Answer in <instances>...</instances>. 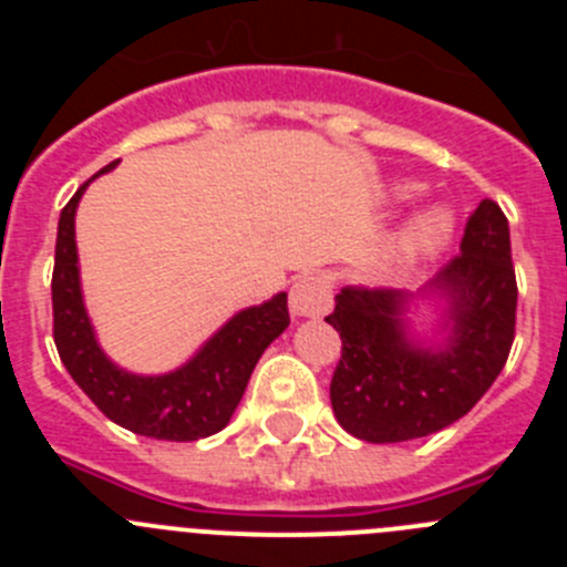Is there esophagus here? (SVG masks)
I'll return each mask as SVG.
<instances>
[{"mask_svg":"<svg viewBox=\"0 0 567 567\" xmlns=\"http://www.w3.org/2000/svg\"><path fill=\"white\" fill-rule=\"evenodd\" d=\"M332 307V287L323 275H303L289 289V312L292 318H320Z\"/></svg>","mask_w":567,"mask_h":567,"instance_id":"esophagus-1","label":"esophagus"}]
</instances>
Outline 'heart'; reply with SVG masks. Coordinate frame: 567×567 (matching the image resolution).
Here are the masks:
<instances>
[{
    "label": "heart",
    "instance_id": "obj_1",
    "mask_svg": "<svg viewBox=\"0 0 567 567\" xmlns=\"http://www.w3.org/2000/svg\"><path fill=\"white\" fill-rule=\"evenodd\" d=\"M409 193V189H405ZM452 233V224H449V215L443 209H425V213L414 215L412 221L400 229V235L394 238V258L398 260H417L423 255L434 252V249L443 244Z\"/></svg>",
    "mask_w": 567,
    "mask_h": 567
}]
</instances>
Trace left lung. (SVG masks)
I'll list each match as a JSON object with an SVG mask.
<instances>
[{"label": "left lung", "mask_w": 567, "mask_h": 567, "mask_svg": "<svg viewBox=\"0 0 567 567\" xmlns=\"http://www.w3.org/2000/svg\"><path fill=\"white\" fill-rule=\"evenodd\" d=\"M445 298L440 346L405 327L409 295L346 287L327 323L338 329L329 398L338 423L365 443H403L468 414L503 372L517 323L508 218L491 198L465 224L460 255L432 280Z\"/></svg>", "instance_id": "8db88e82"}]
</instances>
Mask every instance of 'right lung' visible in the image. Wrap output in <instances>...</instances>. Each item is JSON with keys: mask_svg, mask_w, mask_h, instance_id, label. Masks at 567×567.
<instances>
[{"mask_svg": "<svg viewBox=\"0 0 567 567\" xmlns=\"http://www.w3.org/2000/svg\"><path fill=\"white\" fill-rule=\"evenodd\" d=\"M107 164L102 173L113 169ZM90 182L59 215L56 264H53V340L59 358L99 412L142 437L189 443L221 432L238 409L255 363L289 327L287 292L229 318L193 360L167 374H130L113 363L90 327L79 280L76 207Z\"/></svg>", "mask_w": 567, "mask_h": 567, "instance_id": "add662e5", "label": "right lung"}]
</instances>
